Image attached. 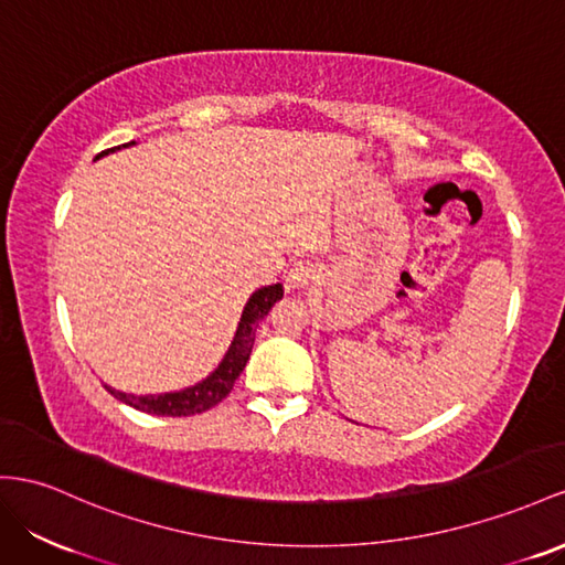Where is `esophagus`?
<instances>
[{
    "label": "esophagus",
    "instance_id": "34e87169",
    "mask_svg": "<svg viewBox=\"0 0 565 565\" xmlns=\"http://www.w3.org/2000/svg\"><path fill=\"white\" fill-rule=\"evenodd\" d=\"M317 277H320V267H317L312 259H300V263H296L291 271H288V281H291L294 288H306Z\"/></svg>",
    "mask_w": 565,
    "mask_h": 565
}]
</instances>
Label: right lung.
<instances>
[{
  "instance_id": "add662e5",
  "label": "right lung",
  "mask_w": 565,
  "mask_h": 565,
  "mask_svg": "<svg viewBox=\"0 0 565 565\" xmlns=\"http://www.w3.org/2000/svg\"><path fill=\"white\" fill-rule=\"evenodd\" d=\"M128 145H136V140L119 145V148L105 150L99 157H105L114 150L128 148ZM284 298V286L281 284H271V286H263L245 302V308L241 312V322L236 327L234 341H231L228 351L224 353L222 363L216 365L205 380L181 388V392H167V394H145V396H136V394H126V392H117L105 384L107 392L119 398L126 406H134L136 411L150 413V415H167V417H188V415H198L205 413L210 408H214L216 403L228 396L231 388H234V382L241 377V372L248 363L253 343H255V331L259 327V322L265 320L269 315V310L274 308V302Z\"/></svg>"
}]
</instances>
